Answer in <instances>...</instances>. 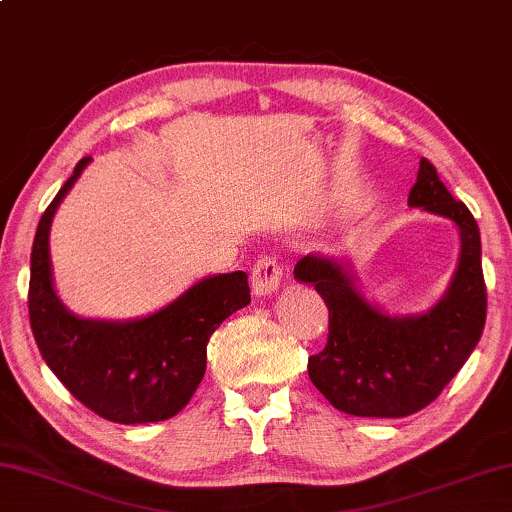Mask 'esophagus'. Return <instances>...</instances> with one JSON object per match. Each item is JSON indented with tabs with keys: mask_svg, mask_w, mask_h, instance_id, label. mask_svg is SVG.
<instances>
[{
	"mask_svg": "<svg viewBox=\"0 0 512 512\" xmlns=\"http://www.w3.org/2000/svg\"><path fill=\"white\" fill-rule=\"evenodd\" d=\"M281 263L277 256H261L251 268V291L254 295H272L281 284Z\"/></svg>",
	"mask_w": 512,
	"mask_h": 512,
	"instance_id": "esophagus-1",
	"label": "esophagus"
}]
</instances>
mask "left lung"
I'll return each mask as SVG.
<instances>
[{"instance_id": "8db88e82", "label": "left lung", "mask_w": 512, "mask_h": 512, "mask_svg": "<svg viewBox=\"0 0 512 512\" xmlns=\"http://www.w3.org/2000/svg\"><path fill=\"white\" fill-rule=\"evenodd\" d=\"M409 205L455 221L462 238L455 277L425 314H383L358 291L346 265L332 258L309 254L293 270L295 279L316 288L330 311L328 344L309 358V379L348 416L404 418L425 409L483 335L487 291L476 219L450 196L427 159H420Z\"/></svg>"}]
</instances>
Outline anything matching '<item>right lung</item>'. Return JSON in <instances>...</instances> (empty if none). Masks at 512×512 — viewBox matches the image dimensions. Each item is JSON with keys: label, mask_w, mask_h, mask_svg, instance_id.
Returning a JSON list of instances; mask_svg holds the SVG:
<instances>
[{"label": "right lung", "mask_w": 512, "mask_h": 512, "mask_svg": "<svg viewBox=\"0 0 512 512\" xmlns=\"http://www.w3.org/2000/svg\"><path fill=\"white\" fill-rule=\"evenodd\" d=\"M90 159L78 161L36 228L29 325L46 365L96 416L120 425L168 420L203 381L212 332L251 302L247 272L207 277L157 314L136 321L73 316L55 295L48 235L59 203Z\"/></svg>", "instance_id": "add662e5"}]
</instances>
